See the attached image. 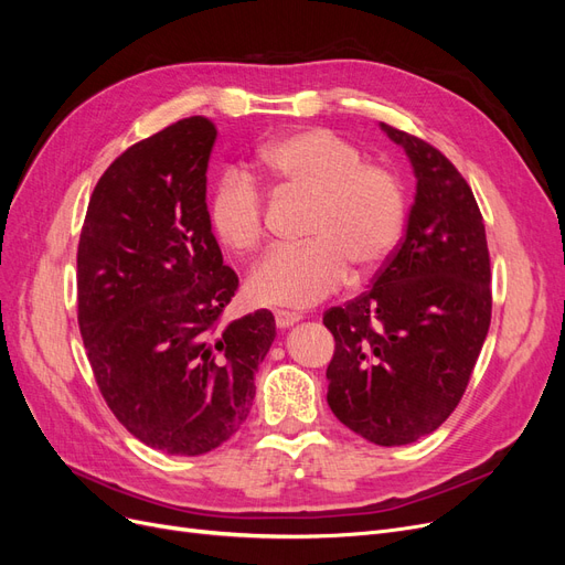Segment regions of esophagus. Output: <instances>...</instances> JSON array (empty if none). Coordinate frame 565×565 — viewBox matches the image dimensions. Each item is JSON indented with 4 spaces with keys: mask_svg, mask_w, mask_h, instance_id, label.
I'll return each mask as SVG.
<instances>
[{
    "mask_svg": "<svg viewBox=\"0 0 565 565\" xmlns=\"http://www.w3.org/2000/svg\"><path fill=\"white\" fill-rule=\"evenodd\" d=\"M299 320H301L299 313H292V311H276V324H278L280 330L289 328V324H295V322H299Z\"/></svg>",
    "mask_w": 565,
    "mask_h": 565,
    "instance_id": "esophagus-1",
    "label": "esophagus"
}]
</instances>
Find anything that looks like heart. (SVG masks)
Returning <instances> with one entry per match:
<instances>
[{
  "mask_svg": "<svg viewBox=\"0 0 565 565\" xmlns=\"http://www.w3.org/2000/svg\"><path fill=\"white\" fill-rule=\"evenodd\" d=\"M270 179L292 193L313 195L303 245L273 249L247 280L262 306H311L347 282L349 264L367 273L396 249L407 198L388 164L367 162L363 150L332 129H303L262 152ZM214 235L233 252H252L266 237V198L245 169H228L210 198Z\"/></svg>",
  "mask_w": 565,
  "mask_h": 565,
  "instance_id": "heart-1",
  "label": "heart"
}]
</instances>
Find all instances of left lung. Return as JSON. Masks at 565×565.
Here are the masks:
<instances>
[{
	"instance_id": "obj_1",
	"label": "left lung",
	"mask_w": 565,
	"mask_h": 565,
	"mask_svg": "<svg viewBox=\"0 0 565 565\" xmlns=\"http://www.w3.org/2000/svg\"><path fill=\"white\" fill-rule=\"evenodd\" d=\"M417 177L407 228L372 287L324 311L328 403L374 446L436 431L465 396L490 328V252L469 183L438 148L382 122Z\"/></svg>"
}]
</instances>
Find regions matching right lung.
<instances>
[{
  "mask_svg": "<svg viewBox=\"0 0 565 565\" xmlns=\"http://www.w3.org/2000/svg\"><path fill=\"white\" fill-rule=\"evenodd\" d=\"M212 119L134 143L98 179L77 245V322L100 396L148 448L195 457L247 419L276 339L268 309L221 324L237 292L207 212Z\"/></svg>",
  "mask_w": 565,
  "mask_h": 565,
  "instance_id": "add662e5",
  "label": "right lung"
}]
</instances>
